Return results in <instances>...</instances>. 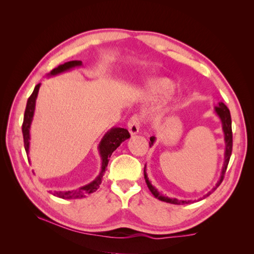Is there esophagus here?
I'll list each match as a JSON object with an SVG mask.
<instances>
[{"label":"esophagus","instance_id":"obj_1","mask_svg":"<svg viewBox=\"0 0 254 254\" xmlns=\"http://www.w3.org/2000/svg\"><path fill=\"white\" fill-rule=\"evenodd\" d=\"M141 124H142L141 115L133 114L132 117L129 119L128 124H127L130 134H136L137 132H139V130L141 128Z\"/></svg>","mask_w":254,"mask_h":254}]
</instances>
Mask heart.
<instances>
[{
    "instance_id": "obj_1",
    "label": "heart",
    "mask_w": 254,
    "mask_h": 254,
    "mask_svg": "<svg viewBox=\"0 0 254 254\" xmlns=\"http://www.w3.org/2000/svg\"><path fill=\"white\" fill-rule=\"evenodd\" d=\"M175 89L174 83L167 78H159L150 83V91L153 94L162 97L170 96Z\"/></svg>"
}]
</instances>
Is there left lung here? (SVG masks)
I'll return each instance as SVG.
<instances>
[{"label": "left lung", "mask_w": 254, "mask_h": 254, "mask_svg": "<svg viewBox=\"0 0 254 254\" xmlns=\"http://www.w3.org/2000/svg\"><path fill=\"white\" fill-rule=\"evenodd\" d=\"M215 111L217 112V114L219 115V118L222 122V129H224V132H225V141H226V152H225V164H224V168H222V172H221V176H220V179L218 181V183L216 184V187H215L209 194L206 196H209L213 190H216L219 186L220 183L222 182L225 178V174L227 171V167L229 164V161H230V157H231V153H232V146H233V137H232V121H231V114H230V110L228 109V107L224 104V103H219V105L215 108ZM155 142V137H150V142H149V146L152 145V143ZM144 178L146 181V184H147V187L149 189V190L151 191V194L155 196L156 198H158L159 200L161 201H165L168 203H173V204H188L190 203V200H178V199H172V198H168L165 196L161 195L159 191L151 186V183L149 182L147 176H146L145 170H144ZM204 196V197H206Z\"/></svg>", "instance_id": "8db88e82"}]
</instances>
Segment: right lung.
<instances>
[{
  "label": "right lung",
  "instance_id": "obj_1",
  "mask_svg": "<svg viewBox=\"0 0 254 254\" xmlns=\"http://www.w3.org/2000/svg\"><path fill=\"white\" fill-rule=\"evenodd\" d=\"M77 65H81V61H78V60L68 61V63H65L64 64H61L58 67L54 68V70L51 72V75H56L58 73L66 71L68 68L77 66ZM39 87H40V83H38L35 87L32 95L28 97L25 112H24V119H23L22 133H23V140H24V148L26 153H28V146H29V127H30V123H32V120H33L36 98L38 95V91H39ZM129 137H130V133L127 129L112 128L109 132L106 133L104 139L102 140L101 144L98 146L99 153H101L103 162H102V172L98 175L97 178L93 182L88 184V186L79 188L76 190L54 191L53 195L63 199H76V198H81L86 195L94 193V191L99 188V184L102 182L104 173L106 172V167L108 165V161L110 156L112 155V152L119 147L122 142H124L125 140L129 139Z\"/></svg>",
  "mask_w": 254,
  "mask_h": 254
}]
</instances>
